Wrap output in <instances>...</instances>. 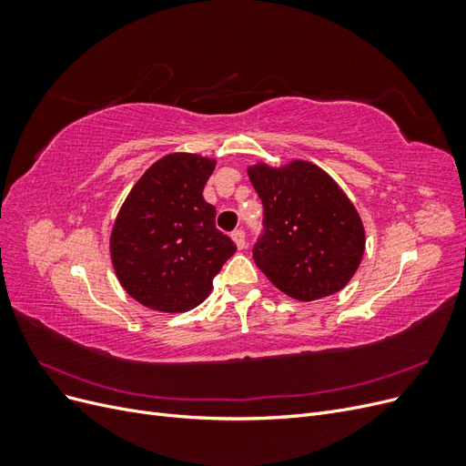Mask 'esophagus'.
Returning a JSON list of instances; mask_svg holds the SVG:
<instances>
[{
    "instance_id": "esophagus-1",
    "label": "esophagus",
    "mask_w": 466,
    "mask_h": 466,
    "mask_svg": "<svg viewBox=\"0 0 466 466\" xmlns=\"http://www.w3.org/2000/svg\"><path fill=\"white\" fill-rule=\"evenodd\" d=\"M231 237H233V241H235L237 248H245L247 238H245V231H243V229H235V231L231 233Z\"/></svg>"
}]
</instances>
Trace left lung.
<instances>
[{
	"label": "left lung",
	"instance_id": "left-lung-1",
	"mask_svg": "<svg viewBox=\"0 0 466 466\" xmlns=\"http://www.w3.org/2000/svg\"><path fill=\"white\" fill-rule=\"evenodd\" d=\"M248 178L264 206L252 258L272 284L299 301L340 291L365 250L363 223L334 178L309 161L257 163Z\"/></svg>",
	"mask_w": 466,
	"mask_h": 466
}]
</instances>
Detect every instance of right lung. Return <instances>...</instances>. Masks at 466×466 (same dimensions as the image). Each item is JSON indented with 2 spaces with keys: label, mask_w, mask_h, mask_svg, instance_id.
Returning <instances> with one entry per match:
<instances>
[{
  "label": "right lung",
  "mask_w": 466,
  "mask_h": 466,
  "mask_svg": "<svg viewBox=\"0 0 466 466\" xmlns=\"http://www.w3.org/2000/svg\"><path fill=\"white\" fill-rule=\"evenodd\" d=\"M216 159L171 153L155 161L124 200L110 233V258L128 295L161 313L198 307L235 243L216 228L204 187Z\"/></svg>",
  "instance_id": "right-lung-1"
}]
</instances>
